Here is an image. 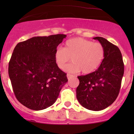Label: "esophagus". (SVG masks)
Masks as SVG:
<instances>
[{
    "label": "esophagus",
    "mask_w": 134,
    "mask_h": 134,
    "mask_svg": "<svg viewBox=\"0 0 134 134\" xmlns=\"http://www.w3.org/2000/svg\"><path fill=\"white\" fill-rule=\"evenodd\" d=\"M67 79H68L69 80H70V79H72V77H74V76L72 74H67Z\"/></svg>",
    "instance_id": "esophagus-1"
}]
</instances>
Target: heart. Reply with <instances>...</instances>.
I'll list each match as a JSON object with an SVG mask.
<instances>
[{
    "label": "heart",
    "mask_w": 134,
    "mask_h": 134,
    "mask_svg": "<svg viewBox=\"0 0 134 134\" xmlns=\"http://www.w3.org/2000/svg\"><path fill=\"white\" fill-rule=\"evenodd\" d=\"M104 57V48L100 43H94L82 38H75L66 41L65 47H58L55 53V60L58 67L76 73L90 74L96 70Z\"/></svg>",
    "instance_id": "obj_1"
}]
</instances>
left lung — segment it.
I'll use <instances>...</instances> for the list:
<instances>
[{"instance_id":"8db88e82","label":"left lung","mask_w":134,"mask_h":134,"mask_svg":"<svg viewBox=\"0 0 134 134\" xmlns=\"http://www.w3.org/2000/svg\"><path fill=\"white\" fill-rule=\"evenodd\" d=\"M103 46L104 57L94 72L78 76L79 84L76 97L85 108L100 111L111 105L117 98L124 73V64L120 50L102 37L93 38Z\"/></svg>"}]
</instances>
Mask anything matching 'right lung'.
<instances>
[{"mask_svg":"<svg viewBox=\"0 0 134 134\" xmlns=\"http://www.w3.org/2000/svg\"><path fill=\"white\" fill-rule=\"evenodd\" d=\"M65 35L36 36L17 44L9 63V76L17 99L33 110L50 107L68 81L55 60Z\"/></svg>","mask_w":134,"mask_h":134,"instance_id":"add662e5","label":"right lung"}]
</instances>
